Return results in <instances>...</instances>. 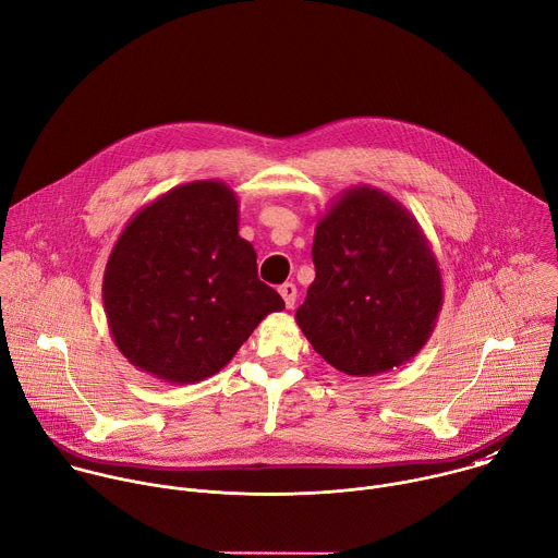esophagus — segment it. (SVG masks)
Here are the masks:
<instances>
[{
  "label": "esophagus",
  "instance_id": "obj_1",
  "mask_svg": "<svg viewBox=\"0 0 558 558\" xmlns=\"http://www.w3.org/2000/svg\"><path fill=\"white\" fill-rule=\"evenodd\" d=\"M280 295H282V300H284V306L287 308H293V304H295V295H298V289H295V284H291V282H284V284H280Z\"/></svg>",
  "mask_w": 558,
  "mask_h": 558
}]
</instances>
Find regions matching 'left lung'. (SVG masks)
<instances>
[{"label": "left lung", "mask_w": 558, "mask_h": 558, "mask_svg": "<svg viewBox=\"0 0 558 558\" xmlns=\"http://www.w3.org/2000/svg\"><path fill=\"white\" fill-rule=\"evenodd\" d=\"M313 263L295 322L324 361L375 377L421 352L442 308V278L405 206L373 185L343 191L317 221Z\"/></svg>", "instance_id": "1"}]
</instances>
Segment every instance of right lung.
Listing matches in <instances>:
<instances>
[{
  "label": "right lung",
  "mask_w": 558,
  "mask_h": 558,
  "mask_svg": "<svg viewBox=\"0 0 558 558\" xmlns=\"http://www.w3.org/2000/svg\"><path fill=\"white\" fill-rule=\"evenodd\" d=\"M118 350L166 384H197L226 367L284 300L258 280L239 236L228 183H181L144 206L118 236L102 278Z\"/></svg>",
  "instance_id": "right-lung-1"
}]
</instances>
